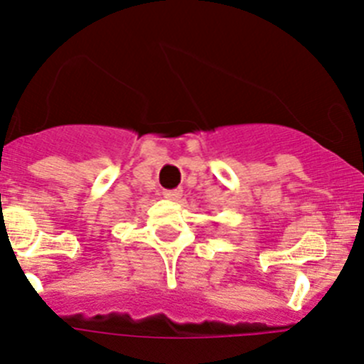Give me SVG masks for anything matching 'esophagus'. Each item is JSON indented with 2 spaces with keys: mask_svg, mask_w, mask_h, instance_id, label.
<instances>
[{
  "mask_svg": "<svg viewBox=\"0 0 364 364\" xmlns=\"http://www.w3.org/2000/svg\"><path fill=\"white\" fill-rule=\"evenodd\" d=\"M163 196H165L166 199H171V201H179L183 196V190L181 188H176V190H165L163 192Z\"/></svg>",
  "mask_w": 364,
  "mask_h": 364,
  "instance_id": "obj_1",
  "label": "esophagus"
}]
</instances>
